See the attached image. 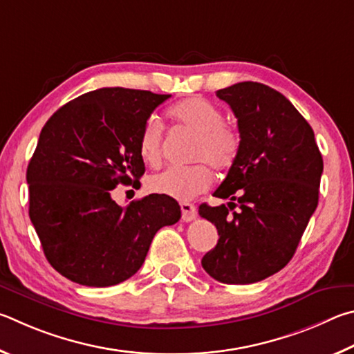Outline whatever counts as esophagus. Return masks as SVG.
Wrapping results in <instances>:
<instances>
[{
	"label": "esophagus",
	"mask_w": 354,
	"mask_h": 354,
	"mask_svg": "<svg viewBox=\"0 0 354 354\" xmlns=\"http://www.w3.org/2000/svg\"><path fill=\"white\" fill-rule=\"evenodd\" d=\"M180 208H182V219L185 222H191L196 219V214H197V209L193 205V203H188V202H183L180 203Z\"/></svg>",
	"instance_id": "1"
}]
</instances>
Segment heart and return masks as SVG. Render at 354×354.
Returning a JSON list of instances; mask_svg holds the SVG:
<instances>
[{
  "instance_id": "b5f03b06",
  "label": "heart",
  "mask_w": 354,
  "mask_h": 354,
  "mask_svg": "<svg viewBox=\"0 0 354 354\" xmlns=\"http://www.w3.org/2000/svg\"><path fill=\"white\" fill-rule=\"evenodd\" d=\"M167 116L187 132L196 135L191 160L203 161L188 167H167L149 178L147 188L155 194L167 196L177 201H191L212 187L216 171H228L236 163L241 152V135L233 126L224 122L222 110L205 97H188L174 104ZM163 132L157 121H147L140 135V155L147 165H157L161 160Z\"/></svg>"
}]
</instances>
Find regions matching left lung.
I'll list each match as a JSON object with an SVG mask.
<instances>
[{
	"instance_id": "8db88e82",
	"label": "left lung",
	"mask_w": 354,
	"mask_h": 354,
	"mask_svg": "<svg viewBox=\"0 0 354 354\" xmlns=\"http://www.w3.org/2000/svg\"><path fill=\"white\" fill-rule=\"evenodd\" d=\"M216 96L238 118L241 152L214 191L230 201L228 207H199L219 234L202 268L221 283L250 284L277 274L294 257L317 208L324 160L311 126L280 91L239 82Z\"/></svg>"
}]
</instances>
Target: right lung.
<instances>
[{
    "label": "right lung",
    "mask_w": 354,
    "mask_h": 354,
    "mask_svg": "<svg viewBox=\"0 0 354 354\" xmlns=\"http://www.w3.org/2000/svg\"><path fill=\"white\" fill-rule=\"evenodd\" d=\"M167 97L99 88L65 104L41 129L26 172L29 218L49 264L68 280L122 283L145 263L155 233L180 219L172 197L149 194L120 207L110 196L145 174L141 130Z\"/></svg>",
    "instance_id": "add662e5"
}]
</instances>
